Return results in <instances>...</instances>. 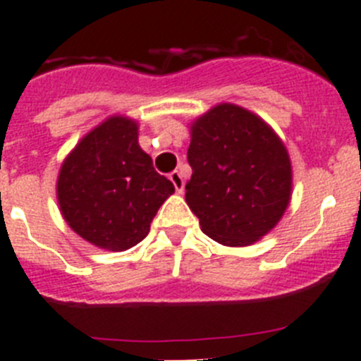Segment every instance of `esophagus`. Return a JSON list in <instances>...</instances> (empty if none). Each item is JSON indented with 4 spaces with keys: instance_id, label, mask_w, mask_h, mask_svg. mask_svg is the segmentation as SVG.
Instances as JSON below:
<instances>
[{
    "instance_id": "34e87169",
    "label": "esophagus",
    "mask_w": 361,
    "mask_h": 361,
    "mask_svg": "<svg viewBox=\"0 0 361 361\" xmlns=\"http://www.w3.org/2000/svg\"><path fill=\"white\" fill-rule=\"evenodd\" d=\"M170 180H171V184L175 186V191H177V193H183V191H184V178H183V175H180V171H177V170L171 171Z\"/></svg>"
}]
</instances>
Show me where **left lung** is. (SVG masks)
Wrapping results in <instances>:
<instances>
[{
  "label": "left lung",
  "instance_id": "1",
  "mask_svg": "<svg viewBox=\"0 0 361 361\" xmlns=\"http://www.w3.org/2000/svg\"><path fill=\"white\" fill-rule=\"evenodd\" d=\"M186 202L202 231L250 245L275 228L291 199V161L276 133L251 111L219 104L191 124Z\"/></svg>",
  "mask_w": 361,
  "mask_h": 361
}]
</instances>
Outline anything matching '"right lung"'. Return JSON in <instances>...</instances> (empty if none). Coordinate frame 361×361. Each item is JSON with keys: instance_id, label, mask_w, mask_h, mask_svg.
<instances>
[{"instance_id": "right-lung-1", "label": "right lung", "mask_w": 361, "mask_h": 361, "mask_svg": "<svg viewBox=\"0 0 361 361\" xmlns=\"http://www.w3.org/2000/svg\"><path fill=\"white\" fill-rule=\"evenodd\" d=\"M173 191L137 142V124L119 116L82 137L57 178V200L70 228L110 251L139 244Z\"/></svg>"}]
</instances>
